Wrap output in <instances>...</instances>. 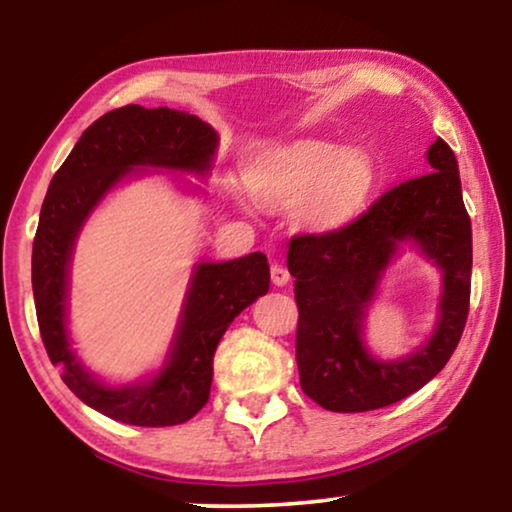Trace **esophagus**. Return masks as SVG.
<instances>
[{"instance_id":"1","label":"esophagus","mask_w":512,"mask_h":512,"mask_svg":"<svg viewBox=\"0 0 512 512\" xmlns=\"http://www.w3.org/2000/svg\"><path fill=\"white\" fill-rule=\"evenodd\" d=\"M270 277H272V284H275V286L289 284V279H291L289 270H286L284 265H279V263H275V265H272V268H270Z\"/></svg>"}]
</instances>
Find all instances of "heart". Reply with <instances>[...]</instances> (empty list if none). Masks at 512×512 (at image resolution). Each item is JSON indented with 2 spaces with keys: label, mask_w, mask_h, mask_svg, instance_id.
I'll list each match as a JSON object with an SVG mask.
<instances>
[{
  "label": "heart",
  "mask_w": 512,
  "mask_h": 512,
  "mask_svg": "<svg viewBox=\"0 0 512 512\" xmlns=\"http://www.w3.org/2000/svg\"><path fill=\"white\" fill-rule=\"evenodd\" d=\"M261 205H291V221L303 230H333L356 219L373 198L377 165L366 149L303 139L263 153L247 174Z\"/></svg>",
  "instance_id": "1"
}]
</instances>
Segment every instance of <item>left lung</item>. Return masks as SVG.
Wrapping results in <instances>:
<instances>
[{"instance_id": "obj_1", "label": "left lung", "mask_w": 512, "mask_h": 512, "mask_svg": "<svg viewBox=\"0 0 512 512\" xmlns=\"http://www.w3.org/2000/svg\"><path fill=\"white\" fill-rule=\"evenodd\" d=\"M426 160L429 174L394 186L347 226L291 237L286 265L296 277L300 387L321 408L368 412L403 401L433 380L459 345L471 303V219L454 151L438 137ZM403 239L444 272L441 317L419 353L384 364L362 345V317Z\"/></svg>"}]
</instances>
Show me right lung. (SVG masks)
Listing matches in <instances>:
<instances>
[{
	"mask_svg": "<svg viewBox=\"0 0 512 512\" xmlns=\"http://www.w3.org/2000/svg\"><path fill=\"white\" fill-rule=\"evenodd\" d=\"M216 132L179 109H114L83 132L51 179L32 247V291L39 333L62 382L90 408L132 426H174L198 415L212 389V361L223 333L244 307L270 289L261 251L226 263H200L165 368L149 382L109 387L95 380L69 347L67 270L74 240L97 202L132 167L205 174Z\"/></svg>",
	"mask_w": 512,
	"mask_h": 512,
	"instance_id": "right-lung-1",
	"label": "right lung"
}]
</instances>
